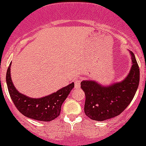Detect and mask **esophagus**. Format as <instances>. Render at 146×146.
Returning <instances> with one entry per match:
<instances>
[{
    "label": "esophagus",
    "instance_id": "1",
    "mask_svg": "<svg viewBox=\"0 0 146 146\" xmlns=\"http://www.w3.org/2000/svg\"><path fill=\"white\" fill-rule=\"evenodd\" d=\"M74 83H75V88H80V83H81V80L79 79H75L74 81Z\"/></svg>",
    "mask_w": 146,
    "mask_h": 146
}]
</instances>
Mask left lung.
Instances as JSON below:
<instances>
[{"mask_svg":"<svg viewBox=\"0 0 146 146\" xmlns=\"http://www.w3.org/2000/svg\"><path fill=\"white\" fill-rule=\"evenodd\" d=\"M131 55V70L122 81L103 85L94 80H83L85 115L92 120L102 121L118 116L132 101L139 82V68L135 55Z\"/></svg>","mask_w":146,"mask_h":146,"instance_id":"obj_1","label":"left lung"}]
</instances>
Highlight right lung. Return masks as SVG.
Segmentation results:
<instances>
[{
    "label": "right lung",
    "mask_w": 146,
    "mask_h": 146,
    "mask_svg": "<svg viewBox=\"0 0 146 146\" xmlns=\"http://www.w3.org/2000/svg\"><path fill=\"white\" fill-rule=\"evenodd\" d=\"M11 63L6 76L8 91L14 105L22 115L36 121H51L59 116L61 105L74 87L72 82L56 92L40 98H32L18 92L12 81Z\"/></svg>",
    "instance_id": "add662e5"
}]
</instances>
